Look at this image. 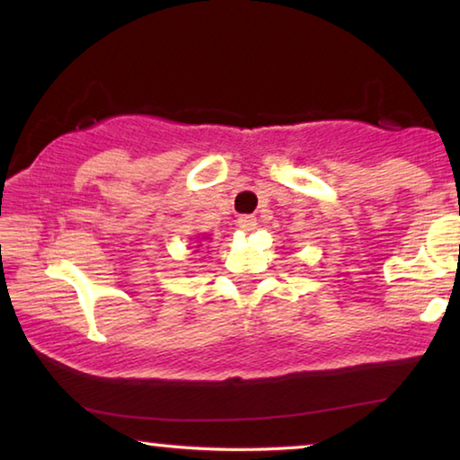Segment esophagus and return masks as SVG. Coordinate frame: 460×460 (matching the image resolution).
<instances>
[{
	"instance_id": "obj_1",
	"label": "esophagus",
	"mask_w": 460,
	"mask_h": 460,
	"mask_svg": "<svg viewBox=\"0 0 460 460\" xmlns=\"http://www.w3.org/2000/svg\"><path fill=\"white\" fill-rule=\"evenodd\" d=\"M238 226L244 232H252L254 228H257V217H254V216H240L238 217Z\"/></svg>"
}]
</instances>
